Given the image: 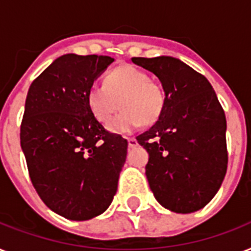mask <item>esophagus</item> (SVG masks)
I'll return each instance as SVG.
<instances>
[{
    "instance_id": "34e87169",
    "label": "esophagus",
    "mask_w": 251,
    "mask_h": 251,
    "mask_svg": "<svg viewBox=\"0 0 251 251\" xmlns=\"http://www.w3.org/2000/svg\"><path fill=\"white\" fill-rule=\"evenodd\" d=\"M127 145H129V147H135L138 145L137 139L135 138H127Z\"/></svg>"
}]
</instances>
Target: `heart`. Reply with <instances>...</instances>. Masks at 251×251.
I'll list each match as a JSON object with an SVG mask.
<instances>
[{"label": "heart", "mask_w": 251, "mask_h": 251, "mask_svg": "<svg viewBox=\"0 0 251 251\" xmlns=\"http://www.w3.org/2000/svg\"><path fill=\"white\" fill-rule=\"evenodd\" d=\"M122 112L108 124L113 134H127L142 125L157 120L164 106V92L149 75L131 65H124L108 73L102 84H94L87 91V105L100 124H105L118 109Z\"/></svg>", "instance_id": "1"}]
</instances>
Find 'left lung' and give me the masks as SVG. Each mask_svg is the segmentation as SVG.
Masks as SVG:
<instances>
[{"instance_id": "obj_1", "label": "left lung", "mask_w": 251, "mask_h": 251, "mask_svg": "<svg viewBox=\"0 0 251 251\" xmlns=\"http://www.w3.org/2000/svg\"><path fill=\"white\" fill-rule=\"evenodd\" d=\"M164 90L159 120L137 141L149 152L146 176L155 198L176 214H191L214 198L226 176V120L206 76L171 56L133 57Z\"/></svg>"}]
</instances>
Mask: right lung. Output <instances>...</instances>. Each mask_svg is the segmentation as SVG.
I'll return each mask as SVG.
<instances>
[{
    "mask_svg": "<svg viewBox=\"0 0 251 251\" xmlns=\"http://www.w3.org/2000/svg\"><path fill=\"white\" fill-rule=\"evenodd\" d=\"M114 58L69 53L29 86L21 147L33 187L62 218L90 220L110 206L126 161L127 141L91 114L87 91Z\"/></svg>",
    "mask_w": 251,
    "mask_h": 251,
    "instance_id": "1",
    "label": "right lung"
}]
</instances>
